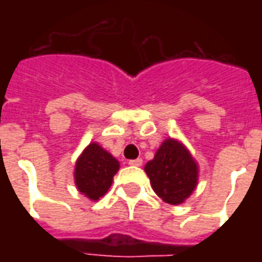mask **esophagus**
I'll return each mask as SVG.
<instances>
[{"label": "esophagus", "mask_w": 262, "mask_h": 262, "mask_svg": "<svg viewBox=\"0 0 262 262\" xmlns=\"http://www.w3.org/2000/svg\"><path fill=\"white\" fill-rule=\"evenodd\" d=\"M129 164H130V165H136V167H140V165L143 164V160L142 159L130 160V161H129Z\"/></svg>", "instance_id": "obj_1"}]
</instances>
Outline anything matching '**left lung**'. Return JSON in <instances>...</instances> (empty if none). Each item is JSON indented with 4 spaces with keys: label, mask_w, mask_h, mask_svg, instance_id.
<instances>
[{
    "label": "left lung",
    "mask_w": 262,
    "mask_h": 262,
    "mask_svg": "<svg viewBox=\"0 0 262 262\" xmlns=\"http://www.w3.org/2000/svg\"><path fill=\"white\" fill-rule=\"evenodd\" d=\"M144 171L154 192L170 205L184 202L198 185L196 161L181 142L171 137L163 142Z\"/></svg>",
    "instance_id": "left-lung-1"
}]
</instances>
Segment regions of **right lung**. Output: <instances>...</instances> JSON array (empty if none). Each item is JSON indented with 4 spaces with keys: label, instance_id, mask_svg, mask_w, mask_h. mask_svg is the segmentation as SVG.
Returning a JSON list of instances; mask_svg holds the SVG:
<instances>
[{
    "label": "right lung",
    "instance_id": "add662e5",
    "mask_svg": "<svg viewBox=\"0 0 262 262\" xmlns=\"http://www.w3.org/2000/svg\"><path fill=\"white\" fill-rule=\"evenodd\" d=\"M119 167L112 154L98 143H91L75 161V187L91 201H98L108 192Z\"/></svg>",
    "mask_w": 262,
    "mask_h": 262
}]
</instances>
